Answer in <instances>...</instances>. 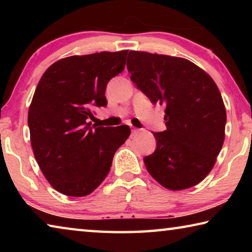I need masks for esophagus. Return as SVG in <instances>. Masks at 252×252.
Returning <instances> with one entry per match:
<instances>
[{"label": "esophagus", "instance_id": "34e87169", "mask_svg": "<svg viewBox=\"0 0 252 252\" xmlns=\"http://www.w3.org/2000/svg\"><path fill=\"white\" fill-rule=\"evenodd\" d=\"M140 132V129H136V127H132L131 129V135L134 136L135 134H138Z\"/></svg>", "mask_w": 252, "mask_h": 252}]
</instances>
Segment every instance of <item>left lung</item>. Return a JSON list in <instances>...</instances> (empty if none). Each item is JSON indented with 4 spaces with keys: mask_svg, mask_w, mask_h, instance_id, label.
Returning a JSON list of instances; mask_svg holds the SVG:
<instances>
[{
    "mask_svg": "<svg viewBox=\"0 0 252 252\" xmlns=\"http://www.w3.org/2000/svg\"><path fill=\"white\" fill-rule=\"evenodd\" d=\"M126 66L136 88L165 105L167 130L152 132L157 149L143 159L148 172L169 190L198 185L224 140L227 113L215 81L189 60L170 55L130 51Z\"/></svg>",
    "mask_w": 252,
    "mask_h": 252,
    "instance_id": "1",
    "label": "left lung"
}]
</instances>
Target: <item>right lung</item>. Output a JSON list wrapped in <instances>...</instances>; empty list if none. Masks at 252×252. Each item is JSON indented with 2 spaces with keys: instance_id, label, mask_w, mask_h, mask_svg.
<instances>
[{
  "instance_id": "obj_1",
  "label": "right lung",
  "mask_w": 252,
  "mask_h": 252,
  "mask_svg": "<svg viewBox=\"0 0 252 252\" xmlns=\"http://www.w3.org/2000/svg\"><path fill=\"white\" fill-rule=\"evenodd\" d=\"M127 51L73 55L42 75L29 109L28 125L37 164L55 190L84 197L110 171L113 156L131 133L123 125L97 126L93 109L105 106L109 81L125 70Z\"/></svg>"
}]
</instances>
